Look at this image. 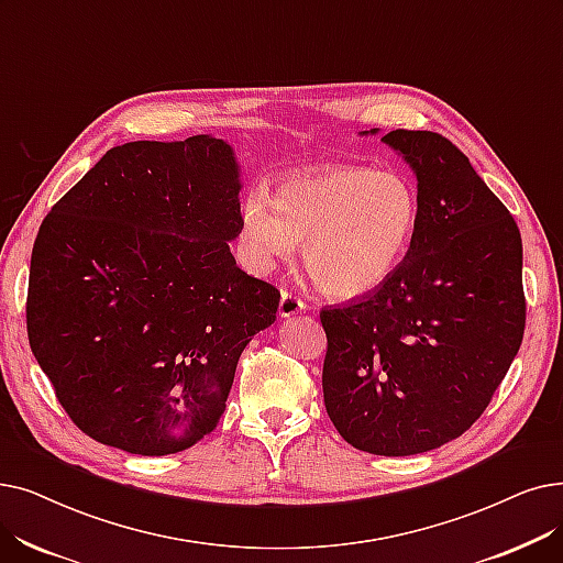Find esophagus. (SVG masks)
<instances>
[{"mask_svg":"<svg viewBox=\"0 0 563 563\" xmlns=\"http://www.w3.org/2000/svg\"><path fill=\"white\" fill-rule=\"evenodd\" d=\"M301 310H306V301L285 289L283 295H280V306H278L280 317H291V314H297V312H301Z\"/></svg>","mask_w":563,"mask_h":563,"instance_id":"obj_1","label":"esophagus"}]
</instances>
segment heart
I'll return each instance as SVG.
<instances>
[{"instance_id":"obj_1","label":"heart","mask_w":563,"mask_h":563,"mask_svg":"<svg viewBox=\"0 0 563 563\" xmlns=\"http://www.w3.org/2000/svg\"><path fill=\"white\" fill-rule=\"evenodd\" d=\"M419 218V190L407 175L345 163L283 179L274 200L251 192L241 207V236L260 268L303 243L314 285L333 299H356L400 266Z\"/></svg>"}]
</instances>
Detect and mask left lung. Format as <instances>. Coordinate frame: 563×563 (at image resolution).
I'll list each match as a JSON object with an SVG mask.
<instances>
[{
  "instance_id": "left-lung-1",
  "label": "left lung",
  "mask_w": 563,
  "mask_h": 563,
  "mask_svg": "<svg viewBox=\"0 0 563 563\" xmlns=\"http://www.w3.org/2000/svg\"><path fill=\"white\" fill-rule=\"evenodd\" d=\"M382 140L417 175L419 230L373 295L320 312L322 388L347 444L398 457L478 421L522 345L527 303L520 230L470 158L432 131Z\"/></svg>"
}]
</instances>
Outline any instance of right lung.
<instances>
[{"label": "right lung", "mask_w": 563, "mask_h": 563, "mask_svg": "<svg viewBox=\"0 0 563 563\" xmlns=\"http://www.w3.org/2000/svg\"><path fill=\"white\" fill-rule=\"evenodd\" d=\"M239 190L228 142L140 140L112 146L45 216L30 347L96 442L167 455L221 421L236 361L280 301L230 253Z\"/></svg>", "instance_id": "obj_1"}]
</instances>
